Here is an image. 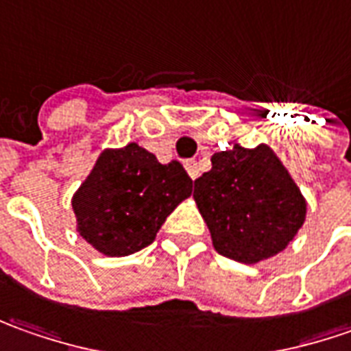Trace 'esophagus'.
<instances>
[{
	"label": "esophagus",
	"instance_id": "obj_1",
	"mask_svg": "<svg viewBox=\"0 0 351 351\" xmlns=\"http://www.w3.org/2000/svg\"><path fill=\"white\" fill-rule=\"evenodd\" d=\"M184 167H186L188 175H190V178L194 180V178H198L199 171H198V165H196V161H186L184 163Z\"/></svg>",
	"mask_w": 351,
	"mask_h": 351
}]
</instances>
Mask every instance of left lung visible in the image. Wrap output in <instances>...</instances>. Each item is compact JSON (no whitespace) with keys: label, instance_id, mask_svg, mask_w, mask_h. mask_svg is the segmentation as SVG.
<instances>
[{"label":"left lung","instance_id":"left-lung-1","mask_svg":"<svg viewBox=\"0 0 351 351\" xmlns=\"http://www.w3.org/2000/svg\"><path fill=\"white\" fill-rule=\"evenodd\" d=\"M194 199L213 248L243 264L280 254L307 217V199L266 143L213 153L212 171L194 180Z\"/></svg>","mask_w":351,"mask_h":351}]
</instances>
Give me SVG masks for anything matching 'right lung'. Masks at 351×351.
Returning <instances> with one entry per match:
<instances>
[{
	"label": "right lung",
	"mask_w": 351,
	"mask_h": 351,
	"mask_svg": "<svg viewBox=\"0 0 351 351\" xmlns=\"http://www.w3.org/2000/svg\"><path fill=\"white\" fill-rule=\"evenodd\" d=\"M192 194L178 161L159 163L138 143L104 149L71 198L79 235L104 256L152 245L165 219Z\"/></svg>",
	"instance_id": "right-lung-1"
}]
</instances>
